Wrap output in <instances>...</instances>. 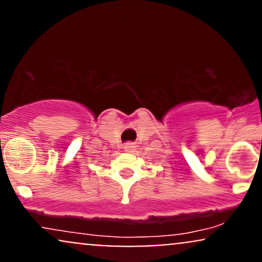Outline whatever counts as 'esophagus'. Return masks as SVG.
I'll list each match as a JSON object with an SVG mask.
<instances>
[{"instance_id":"obj_1","label":"esophagus","mask_w":262,"mask_h":262,"mask_svg":"<svg viewBox=\"0 0 262 262\" xmlns=\"http://www.w3.org/2000/svg\"><path fill=\"white\" fill-rule=\"evenodd\" d=\"M124 150H125V151H127V152H133L134 150H135V145H133V144H130V143L125 144V145H124Z\"/></svg>"}]
</instances>
